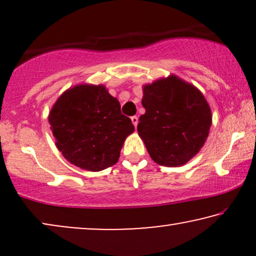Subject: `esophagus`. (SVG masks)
<instances>
[{"label":"esophagus","mask_w":256,"mask_h":256,"mask_svg":"<svg viewBox=\"0 0 256 256\" xmlns=\"http://www.w3.org/2000/svg\"><path fill=\"white\" fill-rule=\"evenodd\" d=\"M130 118H132V124H134V127H135V128L138 127V118L136 116V115H134V116H132Z\"/></svg>","instance_id":"esophagus-1"}]
</instances>
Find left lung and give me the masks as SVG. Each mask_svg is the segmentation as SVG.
Masks as SVG:
<instances>
[{
    "label": "left lung",
    "mask_w": 256,
    "mask_h": 256,
    "mask_svg": "<svg viewBox=\"0 0 256 256\" xmlns=\"http://www.w3.org/2000/svg\"><path fill=\"white\" fill-rule=\"evenodd\" d=\"M138 132L154 162L180 166L197 155L212 124V114L200 90L177 76L143 86Z\"/></svg>",
    "instance_id": "left-lung-1"
}]
</instances>
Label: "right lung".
<instances>
[{
    "label": "right lung",
    "instance_id": "obj_1",
    "mask_svg": "<svg viewBox=\"0 0 256 256\" xmlns=\"http://www.w3.org/2000/svg\"><path fill=\"white\" fill-rule=\"evenodd\" d=\"M48 122L62 155L87 171L114 166L135 129L106 87L88 84L65 90L52 106Z\"/></svg>",
    "mask_w": 256,
    "mask_h": 256
}]
</instances>
